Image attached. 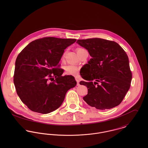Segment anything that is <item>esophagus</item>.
Here are the masks:
<instances>
[{
    "label": "esophagus",
    "instance_id": "esophagus-1",
    "mask_svg": "<svg viewBox=\"0 0 148 148\" xmlns=\"http://www.w3.org/2000/svg\"><path fill=\"white\" fill-rule=\"evenodd\" d=\"M75 79H76V81L77 82V85H80V81L79 80V79L77 77H75Z\"/></svg>",
    "mask_w": 148,
    "mask_h": 148
}]
</instances>
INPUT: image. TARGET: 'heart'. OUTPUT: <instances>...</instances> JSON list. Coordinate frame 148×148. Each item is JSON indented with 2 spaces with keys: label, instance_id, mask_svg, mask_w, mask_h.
I'll return each instance as SVG.
<instances>
[{
  "label": "heart",
  "instance_id": "obj_1",
  "mask_svg": "<svg viewBox=\"0 0 148 148\" xmlns=\"http://www.w3.org/2000/svg\"><path fill=\"white\" fill-rule=\"evenodd\" d=\"M76 51H77L78 55H80L83 51H86V50L82 48H77ZM65 55V52L64 53L63 55V58L64 57ZM65 73L67 75H72V76H77L79 75V73L80 71V68L76 65L70 64V65H68L65 66Z\"/></svg>",
  "mask_w": 148,
  "mask_h": 148
}]
</instances>
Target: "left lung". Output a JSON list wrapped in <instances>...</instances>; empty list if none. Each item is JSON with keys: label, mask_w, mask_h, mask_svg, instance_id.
<instances>
[{"label": "left lung", "mask_w": 148, "mask_h": 148, "mask_svg": "<svg viewBox=\"0 0 148 148\" xmlns=\"http://www.w3.org/2000/svg\"><path fill=\"white\" fill-rule=\"evenodd\" d=\"M92 59L87 64L88 75L80 74L86 81L88 94L83 100L97 109L106 110L119 106L130 88L132 78L127 55L116 42L100 38L77 40Z\"/></svg>", "instance_id": "1"}]
</instances>
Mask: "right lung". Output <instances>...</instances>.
I'll use <instances>...</instances> for the list:
<instances>
[{
	"instance_id": "add662e5",
	"label": "right lung",
	"mask_w": 148,
	"mask_h": 148,
	"mask_svg": "<svg viewBox=\"0 0 148 148\" xmlns=\"http://www.w3.org/2000/svg\"><path fill=\"white\" fill-rule=\"evenodd\" d=\"M73 39L45 37L28 44L18 55L14 83L21 101L31 110L49 113L59 108L66 92L77 84L71 75L63 76L59 62Z\"/></svg>"
}]
</instances>
